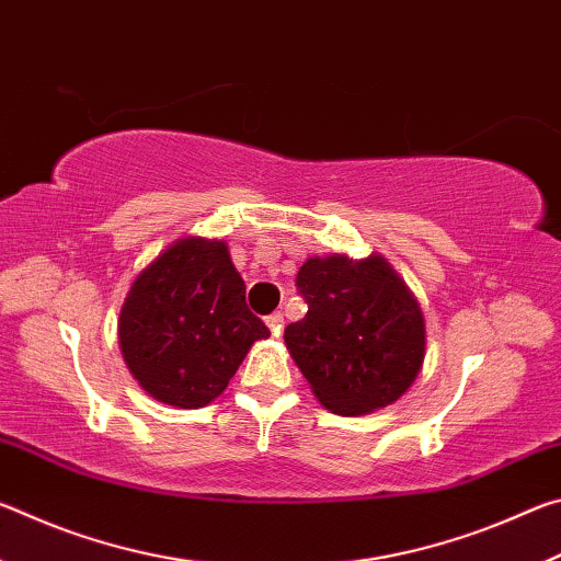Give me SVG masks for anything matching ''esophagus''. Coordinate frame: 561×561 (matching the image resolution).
Segmentation results:
<instances>
[{
    "label": "esophagus",
    "mask_w": 561,
    "mask_h": 561,
    "mask_svg": "<svg viewBox=\"0 0 561 561\" xmlns=\"http://www.w3.org/2000/svg\"><path fill=\"white\" fill-rule=\"evenodd\" d=\"M264 321H267V327H270V331H272L274 336L282 334V329H284V314H282V311H274V314H270Z\"/></svg>",
    "instance_id": "34e87169"
}]
</instances>
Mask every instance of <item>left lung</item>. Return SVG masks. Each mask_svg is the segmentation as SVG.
<instances>
[{
	"label": "left lung",
	"mask_w": 561,
	"mask_h": 561,
	"mask_svg": "<svg viewBox=\"0 0 561 561\" xmlns=\"http://www.w3.org/2000/svg\"><path fill=\"white\" fill-rule=\"evenodd\" d=\"M307 314L284 344L329 411L364 415L401 398L425 356L423 311L378 254L307 260L297 274Z\"/></svg>",
	"instance_id": "8db88e82"
}]
</instances>
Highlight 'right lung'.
<instances>
[{"label":"right lung","instance_id":"1","mask_svg":"<svg viewBox=\"0 0 561 561\" xmlns=\"http://www.w3.org/2000/svg\"><path fill=\"white\" fill-rule=\"evenodd\" d=\"M270 329L244 301L225 242L187 237L138 274L118 341L136 381L160 403L203 408L220 396Z\"/></svg>","mask_w":561,"mask_h":561}]
</instances>
